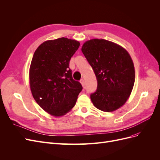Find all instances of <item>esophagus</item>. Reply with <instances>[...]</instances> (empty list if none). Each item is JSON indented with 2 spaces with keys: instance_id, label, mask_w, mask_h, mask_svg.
Wrapping results in <instances>:
<instances>
[{
  "instance_id": "esophagus-1",
  "label": "esophagus",
  "mask_w": 160,
  "mask_h": 160,
  "mask_svg": "<svg viewBox=\"0 0 160 160\" xmlns=\"http://www.w3.org/2000/svg\"><path fill=\"white\" fill-rule=\"evenodd\" d=\"M80 83H81V84L82 85V86L83 87H85V81H84V79H81V80H80Z\"/></svg>"
}]
</instances>
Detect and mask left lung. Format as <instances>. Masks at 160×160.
Segmentation results:
<instances>
[{"label":"left lung","mask_w":160,"mask_h":160,"mask_svg":"<svg viewBox=\"0 0 160 160\" xmlns=\"http://www.w3.org/2000/svg\"><path fill=\"white\" fill-rule=\"evenodd\" d=\"M81 51L93 68L98 89L91 100L98 109L111 112L129 99L135 82V69L129 52L123 47L105 39L87 41Z\"/></svg>","instance_id":"1"}]
</instances>
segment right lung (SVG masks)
Returning <instances> with one entry per match:
<instances>
[{
  "instance_id": "right-lung-1",
  "label": "right lung",
  "mask_w": 160,
  "mask_h": 160,
  "mask_svg": "<svg viewBox=\"0 0 160 160\" xmlns=\"http://www.w3.org/2000/svg\"><path fill=\"white\" fill-rule=\"evenodd\" d=\"M79 45V41L61 37L42 42L33 55L29 69L32 97L43 110L55 117L70 111L83 89L72 79L69 67Z\"/></svg>"
}]
</instances>
